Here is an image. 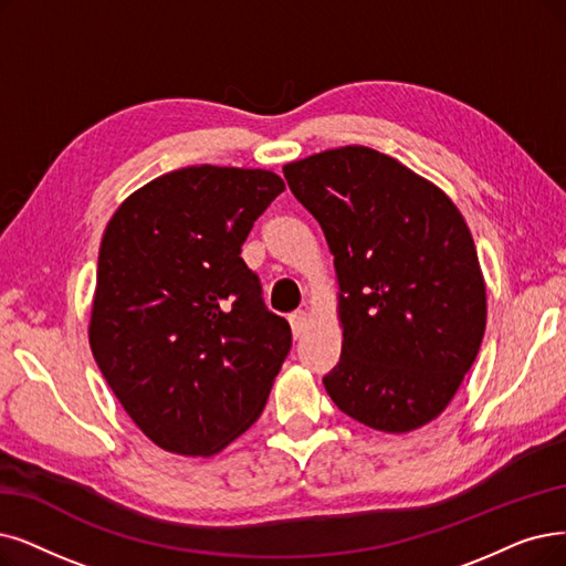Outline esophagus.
<instances>
[{"mask_svg": "<svg viewBox=\"0 0 566 566\" xmlns=\"http://www.w3.org/2000/svg\"><path fill=\"white\" fill-rule=\"evenodd\" d=\"M306 325H308V315L304 311H295L290 313V327H292V336L300 338L304 332H306Z\"/></svg>", "mask_w": 566, "mask_h": 566, "instance_id": "esophagus-1", "label": "esophagus"}]
</instances>
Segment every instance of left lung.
Returning <instances> with one entry per match:
<instances>
[{"instance_id": "1", "label": "left lung", "mask_w": 566, "mask_h": 566, "mask_svg": "<svg viewBox=\"0 0 566 566\" xmlns=\"http://www.w3.org/2000/svg\"><path fill=\"white\" fill-rule=\"evenodd\" d=\"M283 174L321 222L342 290L344 346L323 378L327 395L380 432L434 420L485 332V283L462 213L434 184L365 146L304 157Z\"/></svg>"}]
</instances>
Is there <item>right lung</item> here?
<instances>
[{
  "label": "right lung",
  "mask_w": 566,
  "mask_h": 566,
  "mask_svg": "<svg viewBox=\"0 0 566 566\" xmlns=\"http://www.w3.org/2000/svg\"><path fill=\"white\" fill-rule=\"evenodd\" d=\"M283 190L274 171L186 167L106 224L90 348L127 416L169 453L207 458L241 437L290 353L287 321L241 258Z\"/></svg>",
  "instance_id": "add662e5"
}]
</instances>
